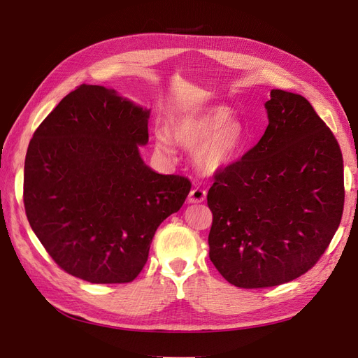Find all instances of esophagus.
<instances>
[{
    "mask_svg": "<svg viewBox=\"0 0 358 358\" xmlns=\"http://www.w3.org/2000/svg\"><path fill=\"white\" fill-rule=\"evenodd\" d=\"M206 200V189L196 187L189 192V203H201Z\"/></svg>",
    "mask_w": 358,
    "mask_h": 358,
    "instance_id": "1",
    "label": "esophagus"
}]
</instances>
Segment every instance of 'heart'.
Masks as SVG:
<instances>
[{"instance_id":"b5f03b06","label":"heart","mask_w":358,"mask_h":358,"mask_svg":"<svg viewBox=\"0 0 358 358\" xmlns=\"http://www.w3.org/2000/svg\"><path fill=\"white\" fill-rule=\"evenodd\" d=\"M170 137L185 148H197L199 166L208 171L221 170L234 162L245 145V131L227 109L182 110L169 124ZM164 133L157 136V146L171 154V140Z\"/></svg>"}]
</instances>
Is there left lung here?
<instances>
[{"label": "left lung", "instance_id": "1", "mask_svg": "<svg viewBox=\"0 0 358 358\" xmlns=\"http://www.w3.org/2000/svg\"><path fill=\"white\" fill-rule=\"evenodd\" d=\"M268 125L242 159L215 173L209 258L239 288H266L317 264L341 224L338 140L299 94L270 91Z\"/></svg>", "mask_w": 358, "mask_h": 358}]
</instances>
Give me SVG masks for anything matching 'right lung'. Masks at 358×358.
<instances>
[{
  "label": "right lung",
  "mask_w": 358,
  "mask_h": 358,
  "mask_svg": "<svg viewBox=\"0 0 358 358\" xmlns=\"http://www.w3.org/2000/svg\"><path fill=\"white\" fill-rule=\"evenodd\" d=\"M149 113L115 90L80 85L31 138L27 218L69 275L91 284L131 282L159 224L189 194L188 178L159 175L140 157Z\"/></svg>",
  "instance_id": "add662e5"
}]
</instances>
